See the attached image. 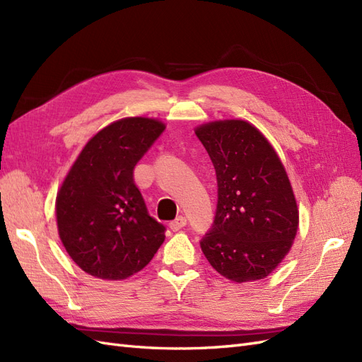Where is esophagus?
<instances>
[{
  "label": "esophagus",
  "mask_w": 362,
  "mask_h": 362,
  "mask_svg": "<svg viewBox=\"0 0 362 362\" xmlns=\"http://www.w3.org/2000/svg\"><path fill=\"white\" fill-rule=\"evenodd\" d=\"M185 225H187V218H185L184 216H178L175 221H172L169 223V228L172 229V231H180V229L184 228Z\"/></svg>",
  "instance_id": "1"
}]
</instances>
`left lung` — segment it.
Here are the masks:
<instances>
[{
    "label": "left lung",
    "instance_id": "1",
    "mask_svg": "<svg viewBox=\"0 0 362 362\" xmlns=\"http://www.w3.org/2000/svg\"><path fill=\"white\" fill-rule=\"evenodd\" d=\"M217 177V210L201 247L213 269L242 284L264 279L290 252L299 208L286 168L261 131L243 119L194 128Z\"/></svg>",
    "mask_w": 362,
    "mask_h": 362
}]
</instances>
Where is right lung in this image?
<instances>
[{
	"mask_svg": "<svg viewBox=\"0 0 362 362\" xmlns=\"http://www.w3.org/2000/svg\"><path fill=\"white\" fill-rule=\"evenodd\" d=\"M164 128L156 117L115 120L89 139L60 185L59 237L75 264L95 278L133 276L166 238L164 226L148 214L133 175Z\"/></svg>",
	"mask_w": 362,
	"mask_h": 362,
	"instance_id": "right-lung-1",
	"label": "right lung"
}]
</instances>
